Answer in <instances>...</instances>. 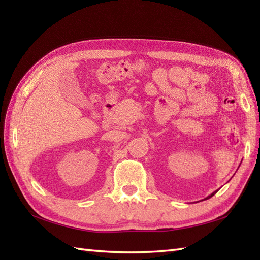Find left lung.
Masks as SVG:
<instances>
[{"label": "left lung", "mask_w": 260, "mask_h": 260, "mask_svg": "<svg viewBox=\"0 0 260 260\" xmlns=\"http://www.w3.org/2000/svg\"><path fill=\"white\" fill-rule=\"evenodd\" d=\"M217 191H218V190H217ZM217 191H214V192H213V193H211V194H210V196H209V197H207V198H206V199H210V198H211V197H213V196H214V194H215V193H217Z\"/></svg>", "instance_id": "obj_1"}]
</instances>
